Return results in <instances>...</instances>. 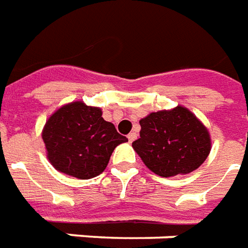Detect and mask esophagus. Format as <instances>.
Instances as JSON below:
<instances>
[{
    "label": "esophagus",
    "instance_id": "obj_1",
    "mask_svg": "<svg viewBox=\"0 0 248 248\" xmlns=\"http://www.w3.org/2000/svg\"><path fill=\"white\" fill-rule=\"evenodd\" d=\"M127 138H129V142H133V140L137 138V133H134V131H133V133H130V134L127 135Z\"/></svg>",
    "mask_w": 248,
    "mask_h": 248
}]
</instances>
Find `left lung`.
<instances>
[{
  "instance_id": "obj_1",
  "label": "left lung",
  "mask_w": 248,
  "mask_h": 248,
  "mask_svg": "<svg viewBox=\"0 0 248 248\" xmlns=\"http://www.w3.org/2000/svg\"><path fill=\"white\" fill-rule=\"evenodd\" d=\"M140 138L134 150L151 171L174 177L197 170L211 150L207 129L186 108L177 106L140 119Z\"/></svg>"
}]
</instances>
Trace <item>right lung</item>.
I'll use <instances>...</instances> for the list:
<instances>
[{
  "instance_id": "right-lung-1",
  "label": "right lung",
  "mask_w": 248,
  "mask_h": 248,
  "mask_svg": "<svg viewBox=\"0 0 248 248\" xmlns=\"http://www.w3.org/2000/svg\"><path fill=\"white\" fill-rule=\"evenodd\" d=\"M42 140L47 158L58 171L90 179L106 169L114 149L127 138L102 118L101 108L73 102L49 118Z\"/></svg>"
}]
</instances>
